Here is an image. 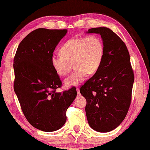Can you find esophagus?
<instances>
[{
  "label": "esophagus",
  "instance_id": "1",
  "mask_svg": "<svg viewBox=\"0 0 150 150\" xmlns=\"http://www.w3.org/2000/svg\"><path fill=\"white\" fill-rule=\"evenodd\" d=\"M77 95L80 94V93H79V88H77Z\"/></svg>",
  "mask_w": 150,
  "mask_h": 150
}]
</instances>
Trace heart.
Returning a JSON list of instances; mask_svg holds the SVG:
<instances>
[{
    "label": "heart",
    "instance_id": "heart-1",
    "mask_svg": "<svg viewBox=\"0 0 150 150\" xmlns=\"http://www.w3.org/2000/svg\"><path fill=\"white\" fill-rule=\"evenodd\" d=\"M61 54H53L51 64L58 75L65 76L75 67L65 79L66 86L78 84L87 74L96 73L100 69L105 48L101 38L96 35L73 38L65 42L60 49Z\"/></svg>",
    "mask_w": 150,
    "mask_h": 150
}]
</instances>
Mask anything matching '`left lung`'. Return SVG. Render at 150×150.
Segmentation results:
<instances>
[{
    "instance_id": "1",
    "label": "left lung",
    "mask_w": 150,
    "mask_h": 150,
    "mask_svg": "<svg viewBox=\"0 0 150 150\" xmlns=\"http://www.w3.org/2000/svg\"><path fill=\"white\" fill-rule=\"evenodd\" d=\"M88 33L101 35L105 54L100 69L81 86L86 100L85 107L91 127L109 132L126 117L131 101L134 74L125 43L111 30L95 28Z\"/></svg>"
}]
</instances>
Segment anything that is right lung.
I'll return each instance as SVG.
<instances>
[{
	"instance_id": "obj_1",
	"label": "right lung",
	"mask_w": 150,
	"mask_h": 150,
	"mask_svg": "<svg viewBox=\"0 0 150 150\" xmlns=\"http://www.w3.org/2000/svg\"><path fill=\"white\" fill-rule=\"evenodd\" d=\"M67 32L34 30L20 43L14 58V89L21 108L30 124L43 132H54L64 126L66 111L77 96L74 86L56 92L62 82L50 61Z\"/></svg>"
}]
</instances>
